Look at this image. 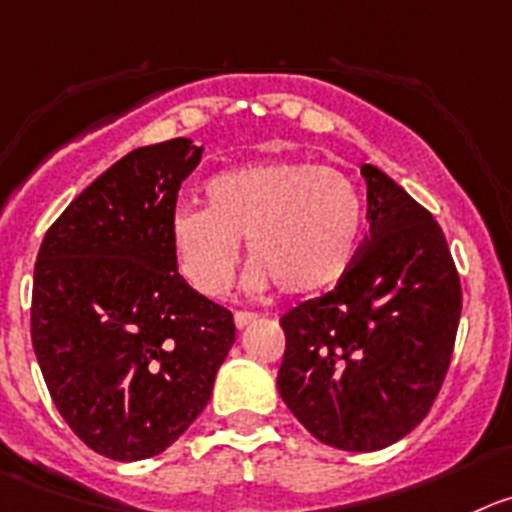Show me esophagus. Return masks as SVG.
<instances>
[{
    "label": "esophagus",
    "instance_id": "1",
    "mask_svg": "<svg viewBox=\"0 0 512 512\" xmlns=\"http://www.w3.org/2000/svg\"><path fill=\"white\" fill-rule=\"evenodd\" d=\"M255 321H257V313H245V310H237V313H234V326L237 328H245Z\"/></svg>",
    "mask_w": 512,
    "mask_h": 512
}]
</instances>
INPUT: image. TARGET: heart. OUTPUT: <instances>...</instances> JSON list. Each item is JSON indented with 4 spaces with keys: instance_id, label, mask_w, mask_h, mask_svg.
Instances as JSON below:
<instances>
[{
    "instance_id": "1",
    "label": "heart",
    "mask_w": 512,
    "mask_h": 512,
    "mask_svg": "<svg viewBox=\"0 0 512 512\" xmlns=\"http://www.w3.org/2000/svg\"><path fill=\"white\" fill-rule=\"evenodd\" d=\"M207 209L179 207L169 222L181 278L219 298L240 262V242L255 265L247 288L270 283L288 295H313L346 275L356 257L364 204L333 166L260 161L217 174L204 186Z\"/></svg>"
}]
</instances>
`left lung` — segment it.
Returning <instances> with one entry per match:
<instances>
[{
  "label": "left lung",
  "instance_id": "8db88e82",
  "mask_svg": "<svg viewBox=\"0 0 512 512\" xmlns=\"http://www.w3.org/2000/svg\"><path fill=\"white\" fill-rule=\"evenodd\" d=\"M369 237L336 288L280 318L278 389L298 422L336 450L407 437L447 376L462 288L432 214L376 166H361Z\"/></svg>",
  "mask_w": 512,
  "mask_h": 512
}]
</instances>
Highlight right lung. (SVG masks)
Returning <instances> with one entry per match:
<instances>
[{
  "label": "right lung",
  "instance_id": "1",
  "mask_svg": "<svg viewBox=\"0 0 512 512\" xmlns=\"http://www.w3.org/2000/svg\"><path fill=\"white\" fill-rule=\"evenodd\" d=\"M189 138L100 174L42 240L32 346L57 412L98 455L164 452L202 414L234 343L232 313L179 275L169 222L202 161Z\"/></svg>",
  "mask_w": 512,
  "mask_h": 512
}]
</instances>
